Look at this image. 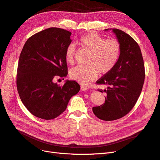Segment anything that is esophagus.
<instances>
[{"instance_id":"1","label":"esophagus","mask_w":160,"mask_h":160,"mask_svg":"<svg viewBox=\"0 0 160 160\" xmlns=\"http://www.w3.org/2000/svg\"><path fill=\"white\" fill-rule=\"evenodd\" d=\"M81 91H88V89L86 87L83 86V85H82V86L81 87Z\"/></svg>"}]
</instances>
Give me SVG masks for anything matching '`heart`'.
<instances>
[{"mask_svg":"<svg viewBox=\"0 0 160 160\" xmlns=\"http://www.w3.org/2000/svg\"><path fill=\"white\" fill-rule=\"evenodd\" d=\"M78 43L91 52L88 67L77 66L70 71V76L78 83L88 86L98 72L107 74L117 65L121 55L120 42L114 38L105 39L95 32H89L79 37ZM75 45L69 44L66 48L65 60L69 64L74 62Z\"/></svg>","mask_w":160,"mask_h":160,"instance_id":"b5f03b06","label":"heart"}]
</instances>
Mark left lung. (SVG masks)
I'll list each match as a JSON object with an SVG mask.
<instances>
[{
  "mask_svg": "<svg viewBox=\"0 0 160 160\" xmlns=\"http://www.w3.org/2000/svg\"><path fill=\"white\" fill-rule=\"evenodd\" d=\"M112 30L120 42L122 51L117 65L97 83L107 85L104 104L93 108L99 119L113 121L123 118L132 109L141 94L145 79V68L141 49L133 38L123 31Z\"/></svg>",
  "mask_w": 160,
  "mask_h": 160,
  "instance_id": "8db88e82",
  "label": "left lung"
}]
</instances>
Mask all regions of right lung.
Returning a JSON list of instances; mask_svg holds the SVG:
<instances>
[{
  "instance_id": "1",
  "label": "right lung",
  "mask_w": 160,
  "mask_h": 160,
  "mask_svg": "<svg viewBox=\"0 0 160 160\" xmlns=\"http://www.w3.org/2000/svg\"><path fill=\"white\" fill-rule=\"evenodd\" d=\"M71 32L51 27L38 32L26 41L19 57L17 87L21 100L31 113L49 120L66 109L70 99L80 90L75 81L63 85L56 78L67 77L66 48Z\"/></svg>"
}]
</instances>
